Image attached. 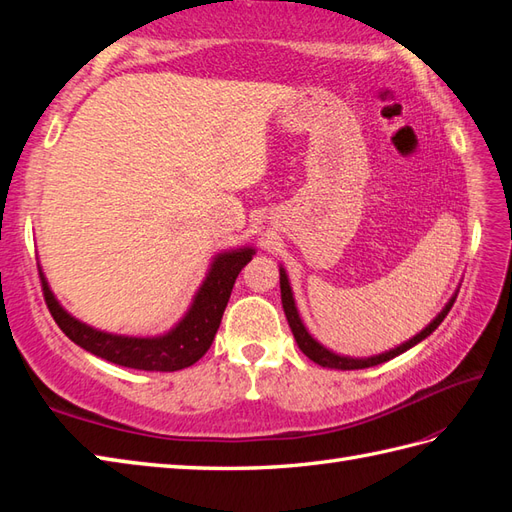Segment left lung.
Here are the masks:
<instances>
[{
    "label": "left lung",
    "mask_w": 512,
    "mask_h": 512,
    "mask_svg": "<svg viewBox=\"0 0 512 512\" xmlns=\"http://www.w3.org/2000/svg\"><path fill=\"white\" fill-rule=\"evenodd\" d=\"M279 284H281V303H284V312H286V319H288V325H290V330H292V334H295V341H297V345H299V350L306 354L310 361H314L317 365H321V367H332V369H365V367H374V365H380V363H387V361H391V358H396L398 354H402V352H407L409 347H413V345H418L422 339H427V336L438 328V325L444 321V317H447L449 314V310L453 308V303H455V295L449 303H447V308H444L436 319H433L427 328H424L420 334H416L413 336L411 341H407V343H402L400 347H396V350H389V352H385V354H378V356H372V358H347V356H339V354H334V352H330V350H325V347L321 345V343H317L312 339V336L308 334V330L303 328V323H301V319H299V312H297V306H295V299H292V290H290V284H288V277H286V273H284V268L279 270Z\"/></svg>",
    "instance_id": "8db88e82"
}]
</instances>
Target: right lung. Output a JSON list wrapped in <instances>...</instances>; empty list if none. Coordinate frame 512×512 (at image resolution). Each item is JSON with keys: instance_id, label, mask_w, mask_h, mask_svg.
I'll use <instances>...</instances> for the list:
<instances>
[{"instance_id": "obj_1", "label": "right lung", "mask_w": 512, "mask_h": 512, "mask_svg": "<svg viewBox=\"0 0 512 512\" xmlns=\"http://www.w3.org/2000/svg\"><path fill=\"white\" fill-rule=\"evenodd\" d=\"M253 253V248H239L217 255L187 317L169 334L156 336V339L107 334L76 321L59 306L46 279L41 277L43 297H46V306L63 334L76 345H81L83 350L123 367L145 369V372H176V369H184L200 361L211 347L239 270L250 262Z\"/></svg>"}]
</instances>
